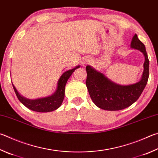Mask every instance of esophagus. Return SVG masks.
<instances>
[{
	"label": "esophagus",
	"mask_w": 158,
	"mask_h": 158,
	"mask_svg": "<svg viewBox=\"0 0 158 158\" xmlns=\"http://www.w3.org/2000/svg\"><path fill=\"white\" fill-rule=\"evenodd\" d=\"M90 60L88 58L87 59H85L84 60V64H89V63H90Z\"/></svg>",
	"instance_id": "1"
}]
</instances>
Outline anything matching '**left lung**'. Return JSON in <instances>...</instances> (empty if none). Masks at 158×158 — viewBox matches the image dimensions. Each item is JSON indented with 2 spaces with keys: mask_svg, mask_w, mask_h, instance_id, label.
Returning <instances> with one entry per match:
<instances>
[{
  "mask_svg": "<svg viewBox=\"0 0 158 158\" xmlns=\"http://www.w3.org/2000/svg\"><path fill=\"white\" fill-rule=\"evenodd\" d=\"M131 46L141 51L145 57L142 79L136 84L128 85L116 84L90 65L85 67L87 72L85 84L89 94L94 104L99 108L106 110H122L135 102L144 90L149 76V60L145 45L137 34H135Z\"/></svg>",
  "mask_w": 158,
  "mask_h": 158,
  "instance_id": "left-lung-1",
  "label": "left lung"
}]
</instances>
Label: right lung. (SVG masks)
Returning <instances> with one entry per match:
<instances>
[{"mask_svg": "<svg viewBox=\"0 0 158 158\" xmlns=\"http://www.w3.org/2000/svg\"><path fill=\"white\" fill-rule=\"evenodd\" d=\"M78 68H79V65L73 68V69L65 72L59 79L58 85H57V88L55 93L52 95L44 97V98L34 100L27 99L25 98V97H23L21 95H20L19 93L17 92L16 88L12 84L17 98L19 99V101L25 106H26L31 110L41 112V113H47V112H50L56 110V109L61 106L63 100L64 99L65 87L67 81L70 78L71 74L73 73V72Z\"/></svg>", "mask_w": 158, "mask_h": 158, "instance_id": "right-lung-1", "label": "right lung"}]
</instances>
